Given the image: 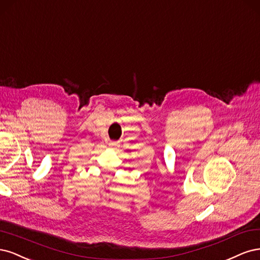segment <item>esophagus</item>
I'll use <instances>...</instances> for the list:
<instances>
[{"instance_id": "1", "label": "esophagus", "mask_w": 260, "mask_h": 260, "mask_svg": "<svg viewBox=\"0 0 260 260\" xmlns=\"http://www.w3.org/2000/svg\"><path fill=\"white\" fill-rule=\"evenodd\" d=\"M109 146H110L113 149H116V148H119L120 144H119V142H116V141H110V142H109Z\"/></svg>"}]
</instances>
